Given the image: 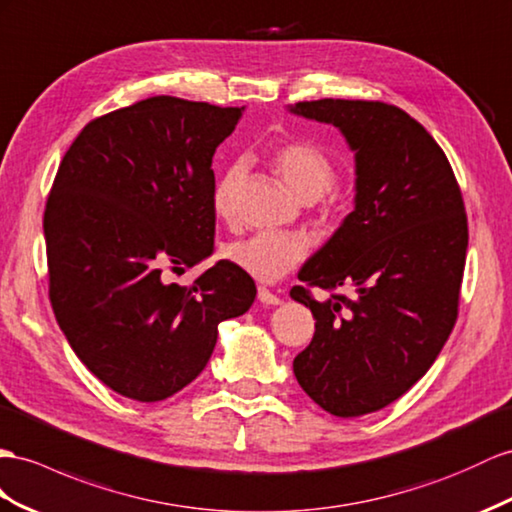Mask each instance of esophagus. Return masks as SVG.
I'll use <instances>...</instances> for the list:
<instances>
[{
  "mask_svg": "<svg viewBox=\"0 0 512 512\" xmlns=\"http://www.w3.org/2000/svg\"><path fill=\"white\" fill-rule=\"evenodd\" d=\"M257 300H259V303H264V305H281V298L274 292H270L268 287H264V285L257 287Z\"/></svg>",
  "mask_w": 512,
  "mask_h": 512,
  "instance_id": "1",
  "label": "esophagus"
}]
</instances>
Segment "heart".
I'll use <instances>...</instances> for the list:
<instances>
[{"instance_id": "1", "label": "heart", "mask_w": 512, "mask_h": 512, "mask_svg": "<svg viewBox=\"0 0 512 512\" xmlns=\"http://www.w3.org/2000/svg\"><path fill=\"white\" fill-rule=\"evenodd\" d=\"M272 170L279 175L294 196L300 201H316L335 183V166L331 157L311 142L294 140L285 142L270 157ZM242 181V166L233 164L216 181L212 192V209L216 218H233V201ZM309 242L298 233L261 231L248 238L229 242L225 257L235 268L251 274L253 279L272 283L283 279L287 272L305 261Z\"/></svg>"}]
</instances>
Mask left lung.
<instances>
[{"instance_id": "1", "label": "left lung", "mask_w": 512, "mask_h": 512, "mask_svg": "<svg viewBox=\"0 0 512 512\" xmlns=\"http://www.w3.org/2000/svg\"><path fill=\"white\" fill-rule=\"evenodd\" d=\"M290 112L331 123L355 151V209L296 285L316 333L294 359L307 396L337 417L374 413L422 378L454 329L467 255L461 188L443 149L383 101H300Z\"/></svg>"}]
</instances>
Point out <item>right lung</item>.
<instances>
[{
    "label": "right lung",
    "instance_id": "add662e5",
    "mask_svg": "<svg viewBox=\"0 0 512 512\" xmlns=\"http://www.w3.org/2000/svg\"><path fill=\"white\" fill-rule=\"evenodd\" d=\"M242 110L149 97L90 121L62 157L43 218L49 300L75 355L125 398L190 385L218 324L253 305L227 259L188 287L166 281L214 251L212 157Z\"/></svg>",
    "mask_w": 512,
    "mask_h": 512
}]
</instances>
